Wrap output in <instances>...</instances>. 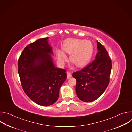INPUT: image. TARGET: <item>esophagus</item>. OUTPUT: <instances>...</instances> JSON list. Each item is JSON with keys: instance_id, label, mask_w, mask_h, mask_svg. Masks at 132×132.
<instances>
[{"instance_id": "obj_1", "label": "esophagus", "mask_w": 132, "mask_h": 132, "mask_svg": "<svg viewBox=\"0 0 132 132\" xmlns=\"http://www.w3.org/2000/svg\"><path fill=\"white\" fill-rule=\"evenodd\" d=\"M72 76L71 73H70L69 72H67V78L68 79L70 78Z\"/></svg>"}]
</instances>
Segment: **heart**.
<instances>
[{
	"label": "heart",
	"instance_id": "obj_1",
	"mask_svg": "<svg viewBox=\"0 0 132 132\" xmlns=\"http://www.w3.org/2000/svg\"><path fill=\"white\" fill-rule=\"evenodd\" d=\"M64 50L70 55L71 61L77 66H85L91 60L93 54L94 47L90 40L68 39L65 41ZM56 56L59 63L63 65L68 60L67 56L62 50L56 51Z\"/></svg>",
	"mask_w": 132,
	"mask_h": 132
}]
</instances>
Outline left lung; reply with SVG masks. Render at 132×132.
<instances>
[{
    "mask_svg": "<svg viewBox=\"0 0 132 132\" xmlns=\"http://www.w3.org/2000/svg\"><path fill=\"white\" fill-rule=\"evenodd\" d=\"M96 60L80 71L72 73L76 80L78 98L85 102L96 100L106 89L109 81L112 62L105 47L97 41Z\"/></svg>",
    "mask_w": 132,
    "mask_h": 132,
    "instance_id": "1",
    "label": "left lung"
}]
</instances>
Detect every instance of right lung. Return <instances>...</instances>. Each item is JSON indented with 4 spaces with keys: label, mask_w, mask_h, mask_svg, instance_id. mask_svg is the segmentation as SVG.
<instances>
[{
    "label": "right lung",
    "mask_w": 132,
    "mask_h": 132,
    "mask_svg": "<svg viewBox=\"0 0 132 132\" xmlns=\"http://www.w3.org/2000/svg\"><path fill=\"white\" fill-rule=\"evenodd\" d=\"M48 39H40L29 44L18 63L24 92L33 102L44 106L57 100L60 87L67 77L66 70L55 67L53 63V52Z\"/></svg>",
    "instance_id": "add662e5"
}]
</instances>
